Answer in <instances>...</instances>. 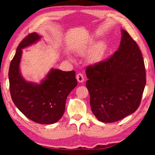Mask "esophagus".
<instances>
[{
  "mask_svg": "<svg viewBox=\"0 0 155 155\" xmlns=\"http://www.w3.org/2000/svg\"><path fill=\"white\" fill-rule=\"evenodd\" d=\"M76 78H77V80L79 82H84V76L82 73H78L77 76H76Z\"/></svg>",
  "mask_w": 155,
  "mask_h": 155,
  "instance_id": "1",
  "label": "esophagus"
}]
</instances>
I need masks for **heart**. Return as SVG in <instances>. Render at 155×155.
Wrapping results in <instances>:
<instances>
[{
	"mask_svg": "<svg viewBox=\"0 0 155 155\" xmlns=\"http://www.w3.org/2000/svg\"><path fill=\"white\" fill-rule=\"evenodd\" d=\"M107 46L104 42L102 41L97 44L95 42H91L88 45L80 48L79 51L80 54L82 55H84L89 52L88 61L93 64L102 62L107 54Z\"/></svg>",
	"mask_w": 155,
	"mask_h": 155,
	"instance_id": "heart-1",
	"label": "heart"
}]
</instances>
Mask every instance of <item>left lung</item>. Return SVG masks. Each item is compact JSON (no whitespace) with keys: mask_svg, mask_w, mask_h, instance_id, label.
Instances as JSON below:
<instances>
[{"mask_svg":"<svg viewBox=\"0 0 155 155\" xmlns=\"http://www.w3.org/2000/svg\"><path fill=\"white\" fill-rule=\"evenodd\" d=\"M121 34L119 48L112 56L86 68L91 109L104 123L118 121L134 113L146 84L141 51L126 30Z\"/></svg>","mask_w":155,"mask_h":155,"instance_id":"8db88e82","label":"left lung"}]
</instances>
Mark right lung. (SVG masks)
<instances>
[{
	"mask_svg": "<svg viewBox=\"0 0 155 155\" xmlns=\"http://www.w3.org/2000/svg\"><path fill=\"white\" fill-rule=\"evenodd\" d=\"M36 32L20 42L9 68L10 92L12 101L24 115L41 124H52L62 117L70 92L77 86L75 72L51 69L40 84L27 82L20 72L22 48L40 39Z\"/></svg>",
	"mask_w": 155,
	"mask_h": 155,
	"instance_id": "add662e5",
	"label": "right lung"
}]
</instances>
